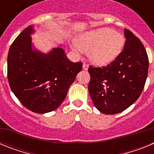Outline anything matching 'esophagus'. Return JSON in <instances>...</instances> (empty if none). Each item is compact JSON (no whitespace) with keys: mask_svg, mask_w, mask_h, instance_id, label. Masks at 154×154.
<instances>
[{"mask_svg":"<svg viewBox=\"0 0 154 154\" xmlns=\"http://www.w3.org/2000/svg\"><path fill=\"white\" fill-rule=\"evenodd\" d=\"M82 68H83V69H85V70H87V69H89V65L86 63H83V65H82Z\"/></svg>","mask_w":154,"mask_h":154,"instance_id":"esophagus-1","label":"esophagus"}]
</instances>
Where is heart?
<instances>
[{
  "mask_svg": "<svg viewBox=\"0 0 154 154\" xmlns=\"http://www.w3.org/2000/svg\"><path fill=\"white\" fill-rule=\"evenodd\" d=\"M76 45L82 51H88L92 63L106 65L119 55L124 45V38L114 30L103 28L80 35L76 39Z\"/></svg>",
  "mask_w": 154,
  "mask_h": 154,
  "instance_id": "b5f03b06",
  "label": "heart"
}]
</instances>
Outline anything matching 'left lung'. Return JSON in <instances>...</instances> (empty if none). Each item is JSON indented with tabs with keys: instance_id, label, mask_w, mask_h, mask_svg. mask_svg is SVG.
<instances>
[{
	"instance_id": "8db88e82",
	"label": "left lung",
	"mask_w": 154,
	"mask_h": 154,
	"mask_svg": "<svg viewBox=\"0 0 154 154\" xmlns=\"http://www.w3.org/2000/svg\"><path fill=\"white\" fill-rule=\"evenodd\" d=\"M124 48L106 66L88 69L89 92L95 106L105 114L123 112L137 100L145 85L149 59L140 40L124 30Z\"/></svg>"
}]
</instances>
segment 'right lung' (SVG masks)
<instances>
[{
	"mask_svg": "<svg viewBox=\"0 0 154 154\" xmlns=\"http://www.w3.org/2000/svg\"><path fill=\"white\" fill-rule=\"evenodd\" d=\"M30 25L11 45L8 55V79L12 92L25 108L37 113L56 109L82 70V62L69 61L63 49L48 54L32 50Z\"/></svg>",
	"mask_w": 154,
	"mask_h": 154,
	"instance_id": "right-lung-1",
	"label": "right lung"
}]
</instances>
